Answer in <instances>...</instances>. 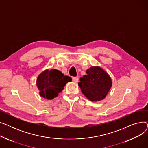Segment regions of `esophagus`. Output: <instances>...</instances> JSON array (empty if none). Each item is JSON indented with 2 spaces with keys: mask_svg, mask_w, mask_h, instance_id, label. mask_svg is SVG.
Wrapping results in <instances>:
<instances>
[{
  "mask_svg": "<svg viewBox=\"0 0 148 148\" xmlns=\"http://www.w3.org/2000/svg\"><path fill=\"white\" fill-rule=\"evenodd\" d=\"M73 81L74 83H78L79 82V78H78V77H73Z\"/></svg>",
  "mask_w": 148,
  "mask_h": 148,
  "instance_id": "obj_1",
  "label": "esophagus"
}]
</instances>
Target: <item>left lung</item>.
<instances>
[{
  "instance_id": "obj_1",
  "label": "left lung",
  "mask_w": 148,
  "mask_h": 148,
  "mask_svg": "<svg viewBox=\"0 0 148 148\" xmlns=\"http://www.w3.org/2000/svg\"><path fill=\"white\" fill-rule=\"evenodd\" d=\"M86 73L78 83L82 94L91 101L104 99L112 86L111 77L99 66L90 67Z\"/></svg>"
}]
</instances>
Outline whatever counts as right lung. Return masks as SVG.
Returning <instances> with one entry per match:
<instances>
[{
    "instance_id": "obj_1",
    "label": "right lung",
    "mask_w": 148,
    "mask_h": 148,
    "mask_svg": "<svg viewBox=\"0 0 148 148\" xmlns=\"http://www.w3.org/2000/svg\"><path fill=\"white\" fill-rule=\"evenodd\" d=\"M71 81V77L64 75L58 69H47L38 76L36 86L41 97L53 99L58 96L68 82Z\"/></svg>"
}]
</instances>
